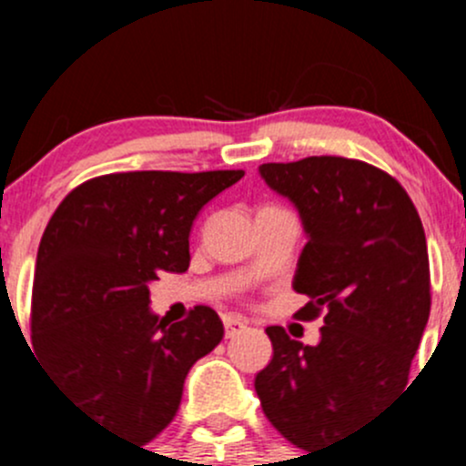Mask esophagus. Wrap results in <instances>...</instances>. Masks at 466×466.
<instances>
[{
	"instance_id": "esophagus-1",
	"label": "esophagus",
	"mask_w": 466,
	"mask_h": 466,
	"mask_svg": "<svg viewBox=\"0 0 466 466\" xmlns=\"http://www.w3.org/2000/svg\"><path fill=\"white\" fill-rule=\"evenodd\" d=\"M223 327H225V338H234L241 331H246L248 322L238 320V318H223Z\"/></svg>"
}]
</instances>
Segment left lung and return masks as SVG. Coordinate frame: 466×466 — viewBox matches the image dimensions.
<instances>
[{
    "label": "left lung",
    "mask_w": 466,
    "mask_h": 466,
    "mask_svg": "<svg viewBox=\"0 0 466 466\" xmlns=\"http://www.w3.org/2000/svg\"><path fill=\"white\" fill-rule=\"evenodd\" d=\"M259 173L302 216L307 246L293 289L299 320L324 316L316 347L268 327L272 360L257 374L263 415L290 444L340 440L408 385L431 313L426 234L410 196L368 162L313 155Z\"/></svg>",
    "instance_id": "1"
}]
</instances>
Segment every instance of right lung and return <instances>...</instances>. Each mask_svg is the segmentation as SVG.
Segmentation results:
<instances>
[{
	"label": "right lung",
	"mask_w": 466,
	"mask_h": 466,
	"mask_svg": "<svg viewBox=\"0 0 466 466\" xmlns=\"http://www.w3.org/2000/svg\"><path fill=\"white\" fill-rule=\"evenodd\" d=\"M243 171H128L65 196L37 248V360L101 429L150 441L176 417L191 365L223 340L214 309L168 324L148 309L159 272L189 268V232Z\"/></svg>",
	"instance_id": "obj_1"
}]
</instances>
